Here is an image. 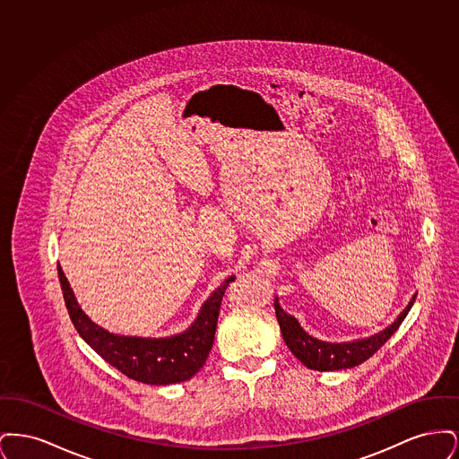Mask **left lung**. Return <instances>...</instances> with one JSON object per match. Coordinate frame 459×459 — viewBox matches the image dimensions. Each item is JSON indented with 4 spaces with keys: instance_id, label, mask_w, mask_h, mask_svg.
<instances>
[{
    "instance_id": "8db88e82",
    "label": "left lung",
    "mask_w": 459,
    "mask_h": 459,
    "mask_svg": "<svg viewBox=\"0 0 459 459\" xmlns=\"http://www.w3.org/2000/svg\"><path fill=\"white\" fill-rule=\"evenodd\" d=\"M415 298L416 294L389 327L380 330L378 333H373L367 339H358V341H351V342L318 341V339L311 337L309 333H306L305 328L299 325V322L292 315L285 313L282 306L279 303V298H275L273 306H275V315H277V320L281 325L282 337H284L285 344L290 352L305 365L306 368L333 371L358 367L380 350L403 324L408 311L415 303Z\"/></svg>"
}]
</instances>
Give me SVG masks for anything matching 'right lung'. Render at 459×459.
<instances>
[{
  "instance_id": "obj_1",
  "label": "right lung",
  "mask_w": 459,
  "mask_h": 459,
  "mask_svg": "<svg viewBox=\"0 0 459 459\" xmlns=\"http://www.w3.org/2000/svg\"><path fill=\"white\" fill-rule=\"evenodd\" d=\"M68 315L79 335L113 368L132 380L150 385H170L193 378L206 363L213 346L220 305L225 289L236 277L225 279L203 303L191 327L170 337H134L111 333L94 324L77 303L75 294L58 264Z\"/></svg>"
}]
</instances>
